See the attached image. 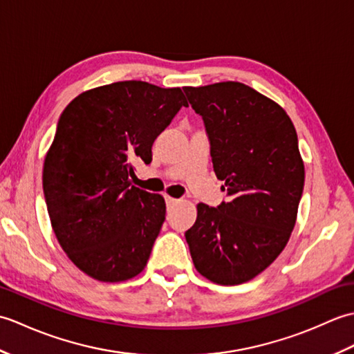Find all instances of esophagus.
<instances>
[{
	"instance_id": "esophagus-1",
	"label": "esophagus",
	"mask_w": 354,
	"mask_h": 354,
	"mask_svg": "<svg viewBox=\"0 0 354 354\" xmlns=\"http://www.w3.org/2000/svg\"><path fill=\"white\" fill-rule=\"evenodd\" d=\"M179 202V199H175V198H170V196H165V204H167L169 207H171V205H175V204H178Z\"/></svg>"
}]
</instances>
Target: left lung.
Wrapping results in <instances>:
<instances>
[{
	"label": "left lung",
	"mask_w": 354,
	"mask_h": 354,
	"mask_svg": "<svg viewBox=\"0 0 354 354\" xmlns=\"http://www.w3.org/2000/svg\"><path fill=\"white\" fill-rule=\"evenodd\" d=\"M183 89L204 120L228 196L216 208L198 205L187 243L201 275L242 284L280 255L295 227L304 187L297 131L281 106L240 82Z\"/></svg>",
	"instance_id": "left-lung-1"
}]
</instances>
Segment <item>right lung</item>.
Masks as SVG:
<instances>
[{
  "instance_id": "add662e5",
  "label": "right lung",
  "mask_w": 354,
  "mask_h": 354,
  "mask_svg": "<svg viewBox=\"0 0 354 354\" xmlns=\"http://www.w3.org/2000/svg\"><path fill=\"white\" fill-rule=\"evenodd\" d=\"M183 106L181 88L126 80L89 89L62 112L42 187L53 231L80 270L100 281L138 275L165 219L162 196L131 184L133 162Z\"/></svg>"
}]
</instances>
